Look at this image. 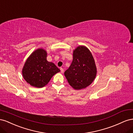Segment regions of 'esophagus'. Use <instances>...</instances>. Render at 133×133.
Returning <instances> with one entry per match:
<instances>
[{"mask_svg":"<svg viewBox=\"0 0 133 133\" xmlns=\"http://www.w3.org/2000/svg\"><path fill=\"white\" fill-rule=\"evenodd\" d=\"M60 70H61V73H63V71H64V70H63V68H61V69H60Z\"/></svg>","mask_w":133,"mask_h":133,"instance_id":"esophagus-1","label":"esophagus"}]
</instances>
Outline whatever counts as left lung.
Here are the masks:
<instances>
[{
    "label": "left lung",
    "instance_id": "8db88e82",
    "mask_svg": "<svg viewBox=\"0 0 133 133\" xmlns=\"http://www.w3.org/2000/svg\"><path fill=\"white\" fill-rule=\"evenodd\" d=\"M96 67L91 53L85 46H79L74 51L73 61L65 72L68 82L75 90L85 89L94 80Z\"/></svg>",
    "mask_w": 133,
    "mask_h": 133
}]
</instances>
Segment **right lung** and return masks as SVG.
<instances>
[{
	"label": "right lung",
	"instance_id": "1",
	"mask_svg": "<svg viewBox=\"0 0 133 133\" xmlns=\"http://www.w3.org/2000/svg\"><path fill=\"white\" fill-rule=\"evenodd\" d=\"M59 71L54 63L47 61L46 51L40 48L33 52L26 59L22 75L26 82L41 88L46 85L53 76Z\"/></svg>",
	"mask_w": 133,
	"mask_h": 133
}]
</instances>
